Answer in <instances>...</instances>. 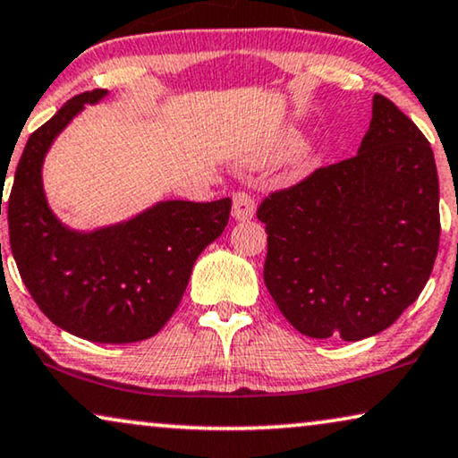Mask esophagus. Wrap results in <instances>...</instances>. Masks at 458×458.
I'll return each mask as SVG.
<instances>
[{"label": "esophagus", "mask_w": 458, "mask_h": 458, "mask_svg": "<svg viewBox=\"0 0 458 458\" xmlns=\"http://www.w3.org/2000/svg\"><path fill=\"white\" fill-rule=\"evenodd\" d=\"M255 216V201L247 192H236L232 197V217L236 222H247Z\"/></svg>", "instance_id": "esophagus-1"}]
</instances>
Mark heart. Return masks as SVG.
<instances>
[{
    "label": "heart",
    "instance_id": "obj_1",
    "mask_svg": "<svg viewBox=\"0 0 458 458\" xmlns=\"http://www.w3.org/2000/svg\"><path fill=\"white\" fill-rule=\"evenodd\" d=\"M294 145H296V139H294V137H288V139H284V140H282V143H280L278 149L274 151V156H282V153H286L288 149H293ZM313 162H315V153L307 151V153H305V157H302V167H309V165H311Z\"/></svg>",
    "mask_w": 458,
    "mask_h": 458
}]
</instances>
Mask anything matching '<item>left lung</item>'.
Returning <instances> with one entry per match:
<instances>
[{"instance_id":"left-lung-1","label":"left lung","mask_w":458,"mask_h":458,"mask_svg":"<svg viewBox=\"0 0 458 458\" xmlns=\"http://www.w3.org/2000/svg\"><path fill=\"white\" fill-rule=\"evenodd\" d=\"M440 186L423 132L384 95L355 157L263 199V280L311 338L355 343L421 294L440 244Z\"/></svg>"}]
</instances>
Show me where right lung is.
I'll use <instances>...</instances> for the list:
<instances>
[{"label": "right lung", "mask_w": 458, "mask_h": 458, "mask_svg": "<svg viewBox=\"0 0 458 458\" xmlns=\"http://www.w3.org/2000/svg\"><path fill=\"white\" fill-rule=\"evenodd\" d=\"M106 95H76L30 134L8 199V226L18 272L38 309L74 336L126 344L156 336L172 318L197 257L226 228L232 201H159L89 232L57 220L43 191L45 156L74 115Z\"/></svg>", "instance_id": "obj_1"}]
</instances>
